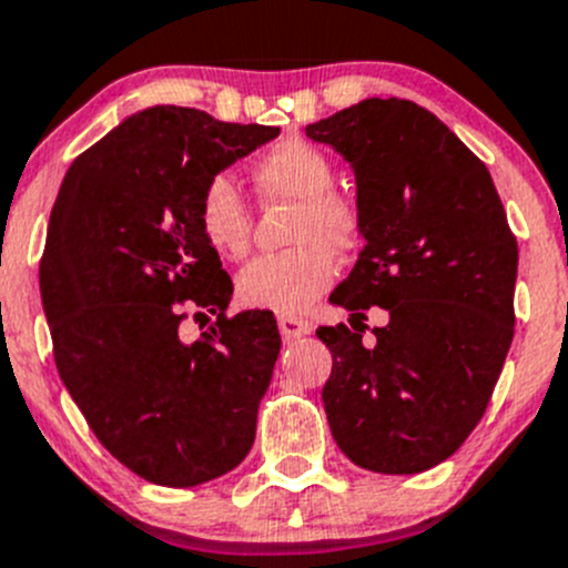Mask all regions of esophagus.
<instances>
[{
	"label": "esophagus",
	"mask_w": 568,
	"mask_h": 568,
	"mask_svg": "<svg viewBox=\"0 0 568 568\" xmlns=\"http://www.w3.org/2000/svg\"><path fill=\"white\" fill-rule=\"evenodd\" d=\"M313 324L302 316H280V333H283L285 341H296L311 335Z\"/></svg>",
	"instance_id": "obj_1"
}]
</instances>
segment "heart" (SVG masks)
Segmentation results:
<instances>
[{"instance_id":"b5f03b06","label":"heart","mask_w":568,"mask_h":568,"mask_svg":"<svg viewBox=\"0 0 568 568\" xmlns=\"http://www.w3.org/2000/svg\"><path fill=\"white\" fill-rule=\"evenodd\" d=\"M252 183L263 202L294 205L291 250L255 257L239 274L241 305L294 316L307 311L338 274V255L363 244V213L355 196L333 189L335 166L318 146L291 138L252 163ZM202 239L222 257H244L252 241V211L227 174L207 180L196 200Z\"/></svg>"}]
</instances>
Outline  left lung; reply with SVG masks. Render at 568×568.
Wrapping results in <instances>:
<instances>
[{"label":"left lung","instance_id":"obj_1","mask_svg":"<svg viewBox=\"0 0 568 568\" xmlns=\"http://www.w3.org/2000/svg\"><path fill=\"white\" fill-rule=\"evenodd\" d=\"M355 169L363 246L318 327L322 388L341 453L379 475H418L458 453L486 413L514 341L519 246L486 163L410 99H363L307 124ZM389 324L363 342L365 311Z\"/></svg>","mask_w":568,"mask_h":568}]
</instances>
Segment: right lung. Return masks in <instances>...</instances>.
<instances>
[{"instance_id": "add662e5", "label": "right lung", "mask_w": 568, "mask_h": 568, "mask_svg": "<svg viewBox=\"0 0 568 568\" xmlns=\"http://www.w3.org/2000/svg\"><path fill=\"white\" fill-rule=\"evenodd\" d=\"M277 135L194 108L141 110L71 163L49 216L41 300L54 366L99 444L158 486L216 480L255 442L277 322L227 316L233 280L202 239L196 200ZM191 312L217 324L185 345Z\"/></svg>"}]
</instances>
